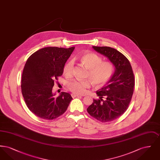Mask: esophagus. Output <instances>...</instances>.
<instances>
[{
  "instance_id": "esophagus-1",
  "label": "esophagus",
  "mask_w": 160,
  "mask_h": 160,
  "mask_svg": "<svg viewBox=\"0 0 160 160\" xmlns=\"http://www.w3.org/2000/svg\"><path fill=\"white\" fill-rule=\"evenodd\" d=\"M71 96L72 98H74V97H81L82 96L78 95V94H76V93H72L71 94Z\"/></svg>"
}]
</instances>
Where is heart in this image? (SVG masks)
Instances as JSON below:
<instances>
[{
    "instance_id": "1",
    "label": "heart",
    "mask_w": 160,
    "mask_h": 160,
    "mask_svg": "<svg viewBox=\"0 0 160 160\" xmlns=\"http://www.w3.org/2000/svg\"><path fill=\"white\" fill-rule=\"evenodd\" d=\"M79 61L88 69L86 76L92 84L97 86L104 84L110 78L113 72V65L109 62H102L101 58L96 54L86 53L78 58ZM74 62L70 60L67 62L63 68V74L67 76L72 75ZM70 91L76 94H83L86 89L90 86L88 80H73L68 83Z\"/></svg>"
}]
</instances>
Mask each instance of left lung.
<instances>
[{
  "label": "left lung",
  "mask_w": 160,
  "mask_h": 160,
  "mask_svg": "<svg viewBox=\"0 0 160 160\" xmlns=\"http://www.w3.org/2000/svg\"><path fill=\"white\" fill-rule=\"evenodd\" d=\"M114 67V72L106 86L97 91L99 99L93 100L87 111L102 122L117 119L128 108L134 92V77L128 59L116 49L110 47L93 46Z\"/></svg>",
  "instance_id": "1"
}]
</instances>
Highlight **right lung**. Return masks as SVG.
<instances>
[{
  "label": "right lung",
  "mask_w": 160,
  "mask_h": 160,
  "mask_svg": "<svg viewBox=\"0 0 160 160\" xmlns=\"http://www.w3.org/2000/svg\"><path fill=\"white\" fill-rule=\"evenodd\" d=\"M75 47H48L39 49L28 59L23 69L22 92L31 112L40 118L52 120L63 114L71 95L62 92L58 97L53 92L54 80L63 72V68Z\"/></svg>",
  "instance_id": "1"
}]
</instances>
